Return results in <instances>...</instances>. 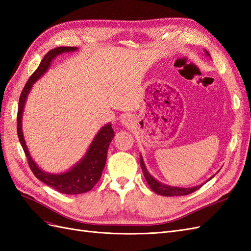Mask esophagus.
<instances>
[{
	"label": "esophagus",
	"mask_w": 251,
	"mask_h": 251,
	"mask_svg": "<svg viewBox=\"0 0 251 251\" xmlns=\"http://www.w3.org/2000/svg\"><path fill=\"white\" fill-rule=\"evenodd\" d=\"M131 118L128 117V116H126V117H124L123 119H121V124L123 125H125V126H130V124H131Z\"/></svg>",
	"instance_id": "esophagus-1"
}]
</instances>
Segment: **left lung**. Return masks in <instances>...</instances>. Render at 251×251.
<instances>
[{
    "mask_svg": "<svg viewBox=\"0 0 251 251\" xmlns=\"http://www.w3.org/2000/svg\"><path fill=\"white\" fill-rule=\"evenodd\" d=\"M206 52V55L209 56V53L207 51ZM140 166H141V170L143 172V175H144V178H146L147 182L149 183L151 189L153 192H155L156 194L158 195H161V196H165V197H174V196H185V195H189L192 194L194 192H196L197 189H199L203 184L201 185H197V186H194V187H187V188H184V187H176V186H170V185H166V184H163L161 183V182L157 181L148 172L146 165H144V162H143V159L142 157L140 156ZM215 175L212 176L211 178H214ZM211 178H209L207 181H209ZM206 181V182H207Z\"/></svg>",
    "mask_w": 251,
    "mask_h": 251,
    "instance_id": "left-lung-1",
    "label": "left lung"
}]
</instances>
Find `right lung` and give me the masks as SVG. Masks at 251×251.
I'll list each match as a JSON object with an SVG mask.
<instances>
[{"label":"right lung","mask_w":251,"mask_h":251,"mask_svg":"<svg viewBox=\"0 0 251 251\" xmlns=\"http://www.w3.org/2000/svg\"><path fill=\"white\" fill-rule=\"evenodd\" d=\"M75 50H77L76 47H56L50 50L44 56L40 66L37 67V69L29 77L24 89L22 91L19 100V110L17 117L18 136L22 144V148L24 150L25 155L27 157L30 170L32 171L34 176L37 179H40L42 182H44L45 184H47L50 187L54 188L55 191L66 195H78L87 193L91 191L95 186L98 180L100 179L101 173L105 165V161H107L109 146L113 137L115 136L114 135L112 126L108 124L100 128V132L96 134L93 141L91 142L86 155L71 170L62 174H50L42 171L32 160L31 156H30L24 139V135H23L22 131V117L27 96L30 90H31L33 83L46 73L51 62L56 57V55L62 54V53L65 52H73Z\"/></svg>","instance_id":"add662e5"}]
</instances>
